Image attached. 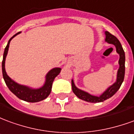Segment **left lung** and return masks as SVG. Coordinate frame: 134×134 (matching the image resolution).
Wrapping results in <instances>:
<instances>
[{
	"label": "left lung",
	"mask_w": 134,
	"mask_h": 134,
	"mask_svg": "<svg viewBox=\"0 0 134 134\" xmlns=\"http://www.w3.org/2000/svg\"><path fill=\"white\" fill-rule=\"evenodd\" d=\"M105 41L109 43V44H113L116 48V52L118 53L120 56L119 59V69L118 70V74H117V80L114 84L111 85L110 87H108L105 92H104L101 96H94L90 95L89 93H86L85 91L80 90L76 87L74 82L72 80V88L73 93L75 94L76 96L78 97L79 98L81 99L82 100L90 102V103H100V102H103L107 99L111 98L114 94H115L118 89L121 87L122 82L124 81V75H125V53L123 49V47L121 46L120 41L115 36H113L108 31H105Z\"/></svg>",
	"instance_id": "8db88e82"
}]
</instances>
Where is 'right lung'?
Instances as JSON below:
<instances>
[{
    "mask_svg": "<svg viewBox=\"0 0 134 134\" xmlns=\"http://www.w3.org/2000/svg\"><path fill=\"white\" fill-rule=\"evenodd\" d=\"M19 33L20 32L16 34L15 35L13 36L9 39L7 46L5 48L4 53H3V62H2L3 77L5 82L8 87L9 88V90L15 96H17L19 99L26 101V102H30V103H36V102L43 100L45 98H47L51 93L53 81H54V80L56 77L59 74L60 71H61V68L57 67V68H54L52 70H50L46 76L45 84L44 85L43 87H41L39 89H31L29 87L19 85L13 81L6 74V72L5 70V57H6V55L8 54L10 41L15 36L19 34Z\"/></svg>",
    "mask_w": 134,
    "mask_h": 134,
    "instance_id": "obj_1",
    "label": "right lung"
}]
</instances>
